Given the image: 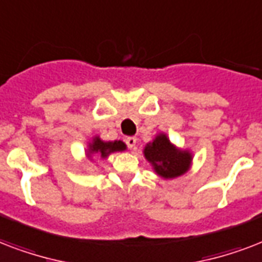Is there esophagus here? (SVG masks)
I'll list each match as a JSON object with an SVG mask.
<instances>
[{"label":"esophagus","mask_w":262,"mask_h":262,"mask_svg":"<svg viewBox=\"0 0 262 262\" xmlns=\"http://www.w3.org/2000/svg\"><path fill=\"white\" fill-rule=\"evenodd\" d=\"M125 143L128 145V147L131 150H137V138L135 137H129L125 139Z\"/></svg>","instance_id":"1"}]
</instances>
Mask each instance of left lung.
<instances>
[{
  "mask_svg": "<svg viewBox=\"0 0 262 262\" xmlns=\"http://www.w3.org/2000/svg\"><path fill=\"white\" fill-rule=\"evenodd\" d=\"M143 156L153 171L163 179H175L190 171L192 151L173 145L165 133H159L153 141L146 143Z\"/></svg>",
  "mask_w": 262,
  "mask_h": 262,
  "instance_id": "8db88e82",
  "label": "left lung"
}]
</instances>
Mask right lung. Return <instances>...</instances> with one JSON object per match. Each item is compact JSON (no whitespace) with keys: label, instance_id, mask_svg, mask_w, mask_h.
<instances>
[{"label":"right lung","instance_id":"obj_1","mask_svg":"<svg viewBox=\"0 0 262 262\" xmlns=\"http://www.w3.org/2000/svg\"><path fill=\"white\" fill-rule=\"evenodd\" d=\"M124 150H127V145L123 141H102L99 135H94L91 138V141L87 142L84 153H86L87 160L93 161L94 157L105 160L112 153L124 151Z\"/></svg>","mask_w":262,"mask_h":262}]
</instances>
